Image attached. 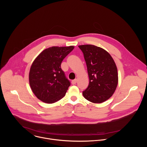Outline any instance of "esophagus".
<instances>
[{"instance_id":"34e87169","label":"esophagus","mask_w":147,"mask_h":147,"mask_svg":"<svg viewBox=\"0 0 147 147\" xmlns=\"http://www.w3.org/2000/svg\"><path fill=\"white\" fill-rule=\"evenodd\" d=\"M76 82H77V79H74V80H73L71 81V84H72L73 85L76 84Z\"/></svg>"}]
</instances>
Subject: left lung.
Returning <instances> with one entry per match:
<instances>
[{
    "label": "left lung",
    "instance_id": "1",
    "mask_svg": "<svg viewBox=\"0 0 147 147\" xmlns=\"http://www.w3.org/2000/svg\"><path fill=\"white\" fill-rule=\"evenodd\" d=\"M78 47L84 57L90 79L89 85L82 95L92 103L103 102L112 96L117 86L115 63L110 54L100 47L92 45Z\"/></svg>",
    "mask_w": 147,
    "mask_h": 147
}]
</instances>
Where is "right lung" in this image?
I'll return each instance as SVG.
<instances>
[{
    "mask_svg": "<svg viewBox=\"0 0 147 147\" xmlns=\"http://www.w3.org/2000/svg\"><path fill=\"white\" fill-rule=\"evenodd\" d=\"M74 47H52L35 59L29 74L30 87L41 101L52 103L63 97L70 82L61 68V63Z\"/></svg>",
    "mask_w": 147,
    "mask_h": 147,
    "instance_id": "1",
    "label": "right lung"
}]
</instances>
